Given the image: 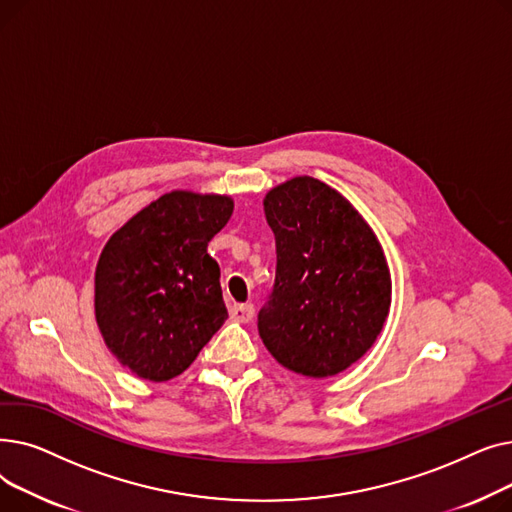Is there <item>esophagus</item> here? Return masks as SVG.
Returning <instances> with one entry per match:
<instances>
[{"mask_svg": "<svg viewBox=\"0 0 512 512\" xmlns=\"http://www.w3.org/2000/svg\"><path fill=\"white\" fill-rule=\"evenodd\" d=\"M253 315H255V307L251 303H242V305H232L230 307V317L234 321H242V324H245V321H251Z\"/></svg>", "mask_w": 512, "mask_h": 512, "instance_id": "1", "label": "esophagus"}]
</instances>
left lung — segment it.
<instances>
[{
  "label": "left lung",
  "instance_id": "obj_1",
  "mask_svg": "<svg viewBox=\"0 0 512 512\" xmlns=\"http://www.w3.org/2000/svg\"><path fill=\"white\" fill-rule=\"evenodd\" d=\"M276 236V282L257 315L272 357L328 378L359 361L392 301L384 249L363 215L326 182L297 176L263 199Z\"/></svg>",
  "mask_w": 512,
  "mask_h": 512
}]
</instances>
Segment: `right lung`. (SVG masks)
<instances>
[{"label":"right lung","instance_id":"add662e5","mask_svg":"<svg viewBox=\"0 0 512 512\" xmlns=\"http://www.w3.org/2000/svg\"><path fill=\"white\" fill-rule=\"evenodd\" d=\"M226 195L172 191L112 234L95 270V317L112 355L166 382L191 365L228 317L209 240L230 220Z\"/></svg>","mask_w":512,"mask_h":512}]
</instances>
